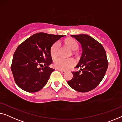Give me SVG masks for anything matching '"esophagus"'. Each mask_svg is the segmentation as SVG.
Returning <instances> with one entry per match:
<instances>
[{
	"label": "esophagus",
	"instance_id": "obj_1",
	"mask_svg": "<svg viewBox=\"0 0 122 122\" xmlns=\"http://www.w3.org/2000/svg\"><path fill=\"white\" fill-rule=\"evenodd\" d=\"M59 71H60L61 73H65V71H64V70H59Z\"/></svg>",
	"mask_w": 122,
	"mask_h": 122
}]
</instances>
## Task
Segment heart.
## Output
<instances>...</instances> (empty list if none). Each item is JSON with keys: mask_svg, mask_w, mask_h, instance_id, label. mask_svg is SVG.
<instances>
[{"mask_svg": "<svg viewBox=\"0 0 122 122\" xmlns=\"http://www.w3.org/2000/svg\"><path fill=\"white\" fill-rule=\"evenodd\" d=\"M65 44L71 50L74 51L78 49V44L77 41L72 38H67L65 40ZM60 44L59 41L56 42L53 45L51 49V55L53 59L57 57L59 54V50ZM76 61L73 58L68 59H64L62 58H59L54 61L53 65L56 69L61 70H66L74 66Z\"/></svg>", "mask_w": 122, "mask_h": 122, "instance_id": "obj_1", "label": "heart"}]
</instances>
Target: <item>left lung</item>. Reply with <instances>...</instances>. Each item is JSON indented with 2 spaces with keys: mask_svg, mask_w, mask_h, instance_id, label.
Here are the masks:
<instances>
[{
  "mask_svg": "<svg viewBox=\"0 0 122 122\" xmlns=\"http://www.w3.org/2000/svg\"><path fill=\"white\" fill-rule=\"evenodd\" d=\"M80 42L82 54L76 66L81 71L72 72L73 77L67 83L80 92H87L95 88L103 78L108 62L103 46L95 39L86 34L72 35Z\"/></svg>",
  "mask_w": 122,
  "mask_h": 122,
  "instance_id": "obj_1",
  "label": "left lung"
}]
</instances>
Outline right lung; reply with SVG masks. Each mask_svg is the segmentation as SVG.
<instances>
[{
  "mask_svg": "<svg viewBox=\"0 0 122 122\" xmlns=\"http://www.w3.org/2000/svg\"><path fill=\"white\" fill-rule=\"evenodd\" d=\"M64 35L44 32L34 34L17 47L13 55L11 70L17 85L27 92H36L47 83L54 69L49 66L52 62L51 48ZM44 65L42 68L40 66Z\"/></svg>",
  "mask_w": 122,
  "mask_h": 122,
  "instance_id": "1",
  "label": "right lung"
}]
</instances>
